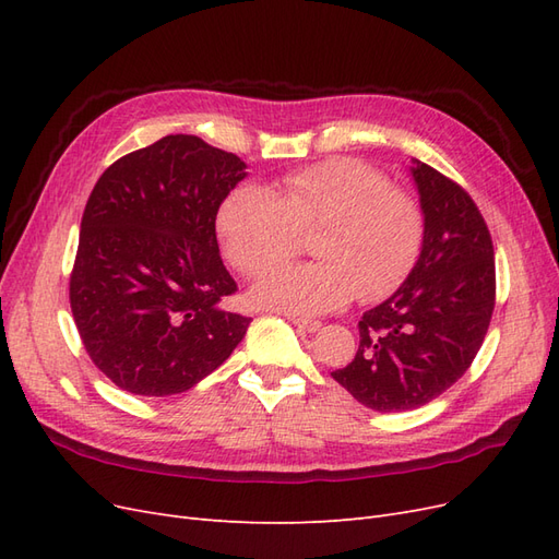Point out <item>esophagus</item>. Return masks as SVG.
<instances>
[{
  "label": "esophagus",
  "mask_w": 559,
  "mask_h": 559,
  "mask_svg": "<svg viewBox=\"0 0 559 559\" xmlns=\"http://www.w3.org/2000/svg\"><path fill=\"white\" fill-rule=\"evenodd\" d=\"M294 326L302 333H317L321 329V321H314V319H292Z\"/></svg>",
  "instance_id": "1"
}]
</instances>
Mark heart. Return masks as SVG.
Wrapping results in <instances>:
<instances>
[{
  "mask_svg": "<svg viewBox=\"0 0 559 559\" xmlns=\"http://www.w3.org/2000/svg\"><path fill=\"white\" fill-rule=\"evenodd\" d=\"M228 261L249 277L292 259L298 233L317 261L284 267L251 292L261 308L317 317L357 300H378L411 273L421 245L417 202L373 167L335 158L286 175L273 191L240 183L216 216Z\"/></svg>",
  "mask_w": 559,
  "mask_h": 559,
  "instance_id": "1",
  "label": "heart"
}]
</instances>
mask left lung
Segmentation results:
<instances>
[{
  "label": "left lung",
  "instance_id": "left-lung-1",
  "mask_svg": "<svg viewBox=\"0 0 559 559\" xmlns=\"http://www.w3.org/2000/svg\"><path fill=\"white\" fill-rule=\"evenodd\" d=\"M411 175L425 218L399 289L359 321V349L333 380L378 413L413 411L460 380L495 310V249L471 195L427 163Z\"/></svg>",
  "mask_w": 559,
  "mask_h": 559
}]
</instances>
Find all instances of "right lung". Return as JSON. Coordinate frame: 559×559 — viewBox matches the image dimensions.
I'll use <instances>...</instances> for the list:
<instances>
[{"label":"right lung","instance_id":"obj_1","mask_svg":"<svg viewBox=\"0 0 559 559\" xmlns=\"http://www.w3.org/2000/svg\"><path fill=\"white\" fill-rule=\"evenodd\" d=\"M247 163L195 134H167L118 158L81 218L70 302L83 347L116 384L173 396L240 345L249 321L224 308L238 284L216 212Z\"/></svg>","mask_w":559,"mask_h":559}]
</instances>
